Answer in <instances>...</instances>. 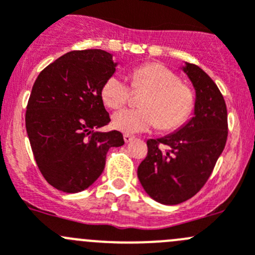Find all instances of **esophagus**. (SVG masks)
I'll list each match as a JSON object with an SVG mask.
<instances>
[{"mask_svg": "<svg viewBox=\"0 0 255 255\" xmlns=\"http://www.w3.org/2000/svg\"><path fill=\"white\" fill-rule=\"evenodd\" d=\"M134 139H135V136H132V135H129V134L124 135V141L125 142H130V141H132Z\"/></svg>", "mask_w": 255, "mask_h": 255, "instance_id": "esophagus-1", "label": "esophagus"}]
</instances>
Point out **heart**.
<instances>
[{
    "instance_id": "b5f03b06",
    "label": "heart",
    "mask_w": 255,
    "mask_h": 255,
    "mask_svg": "<svg viewBox=\"0 0 255 255\" xmlns=\"http://www.w3.org/2000/svg\"><path fill=\"white\" fill-rule=\"evenodd\" d=\"M132 89L146 90L140 100V109H124L113 115V126L126 134L149 131L159 126L160 130L178 129L191 115L195 106L193 90L175 72L159 62H150L131 72ZM130 86L119 75L108 77L101 89L104 104L119 109L130 99Z\"/></svg>"
}]
</instances>
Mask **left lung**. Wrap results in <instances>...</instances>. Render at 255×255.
Instances as JSON below:
<instances>
[{
    "label": "left lung",
    "instance_id": "1",
    "mask_svg": "<svg viewBox=\"0 0 255 255\" xmlns=\"http://www.w3.org/2000/svg\"><path fill=\"white\" fill-rule=\"evenodd\" d=\"M183 71L195 89L194 116L178 131L147 140V155L137 168L142 188L157 203L176 205L204 186L228 137L224 98L202 69L185 62Z\"/></svg>",
    "mask_w": 255,
    "mask_h": 255
}]
</instances>
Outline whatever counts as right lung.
<instances>
[{"label": "right lung", "mask_w": 255, "mask_h": 255, "mask_svg": "<svg viewBox=\"0 0 255 255\" xmlns=\"http://www.w3.org/2000/svg\"><path fill=\"white\" fill-rule=\"evenodd\" d=\"M115 69L106 51H71L33 84L26 130L41 174L57 190L89 188L104 171L109 149L124 145L120 131H99L110 123L101 89Z\"/></svg>", "instance_id": "1"}]
</instances>
